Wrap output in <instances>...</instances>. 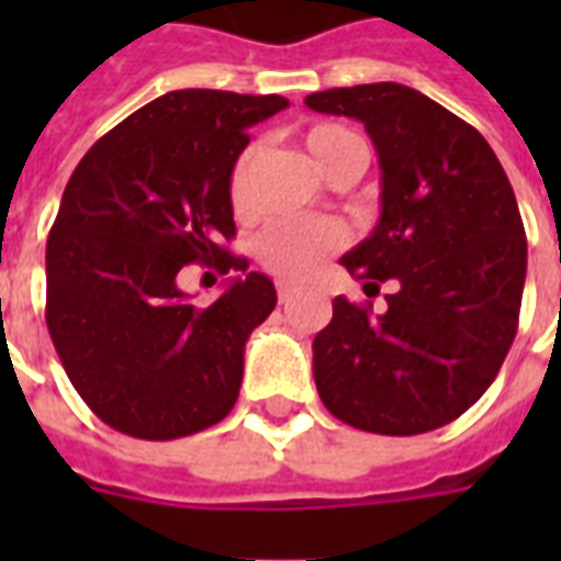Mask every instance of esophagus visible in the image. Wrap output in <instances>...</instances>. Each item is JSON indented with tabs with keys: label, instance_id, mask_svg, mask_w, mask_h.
Here are the masks:
<instances>
[{
	"label": "esophagus",
	"instance_id": "obj_1",
	"mask_svg": "<svg viewBox=\"0 0 561 561\" xmlns=\"http://www.w3.org/2000/svg\"><path fill=\"white\" fill-rule=\"evenodd\" d=\"M294 291H297V288L288 285V282H276V297H279V304H288L294 297Z\"/></svg>",
	"mask_w": 561,
	"mask_h": 561
}]
</instances>
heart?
I'll return each instance as SVG.
<instances>
[{"label":"heart","instance_id":"b5f03b06","mask_svg":"<svg viewBox=\"0 0 561 561\" xmlns=\"http://www.w3.org/2000/svg\"><path fill=\"white\" fill-rule=\"evenodd\" d=\"M304 144L324 176L348 161L366 159L364 140L357 138L352 128L336 126V123H316L312 128H306ZM255 159L257 149L252 144L233 161L231 204L237 213L249 209V180H252ZM342 245H345V228L336 221L282 219L273 221L267 231L257 237V261L282 279L300 282L318 273L321 264Z\"/></svg>","mask_w":561,"mask_h":561}]
</instances>
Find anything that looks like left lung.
I'll return each instance as SVG.
<instances>
[{
	"label": "left lung",
	"instance_id": "8db88e82",
	"mask_svg": "<svg viewBox=\"0 0 561 561\" xmlns=\"http://www.w3.org/2000/svg\"><path fill=\"white\" fill-rule=\"evenodd\" d=\"M354 116L381 168L376 231L342 257L388 306L333 300L312 342L321 402L348 426L417 435L457 421L493 385L517 336L526 231L490 144L423 92L364 83L306 95Z\"/></svg>",
	"mask_w": 561,
	"mask_h": 561
}]
</instances>
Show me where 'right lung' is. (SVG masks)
Wrapping results in <instances>:
<instances>
[{
  "label": "right lung",
  "mask_w": 561,
  "mask_h": 561,
  "mask_svg": "<svg viewBox=\"0 0 561 561\" xmlns=\"http://www.w3.org/2000/svg\"><path fill=\"white\" fill-rule=\"evenodd\" d=\"M282 95L176 90L95 140L47 237V330L71 385L107 426L171 442L231 412L249 333L276 288L231 255V171ZM185 263L240 268L216 305L179 291Z\"/></svg>",
  "instance_id": "obj_1"
}]
</instances>
